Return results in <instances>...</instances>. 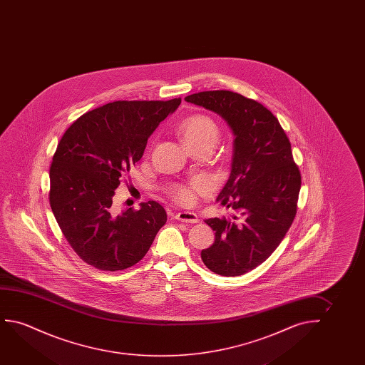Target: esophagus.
<instances>
[{"label": "esophagus", "instance_id": "34e87169", "mask_svg": "<svg viewBox=\"0 0 365 365\" xmlns=\"http://www.w3.org/2000/svg\"><path fill=\"white\" fill-rule=\"evenodd\" d=\"M175 220L185 223H198V217L193 212H180L175 215Z\"/></svg>", "mask_w": 365, "mask_h": 365}]
</instances>
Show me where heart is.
I'll use <instances>...</instances> for the list:
<instances>
[{
  "label": "heart",
  "mask_w": 365,
  "mask_h": 365,
  "mask_svg": "<svg viewBox=\"0 0 365 365\" xmlns=\"http://www.w3.org/2000/svg\"><path fill=\"white\" fill-rule=\"evenodd\" d=\"M178 135L188 150L197 147L213 148L220 140V130L218 125L208 115H195L180 122ZM205 190L207 185L205 182L195 180L188 185H175L170 190V195L180 205H190L195 203V193H205Z\"/></svg>",
  "instance_id": "1"
}]
</instances>
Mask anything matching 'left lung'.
I'll list each match as a JSON object with an SVG mask.
<instances>
[{
  "instance_id": "obj_1",
  "label": "left lung",
  "mask_w": 365,
  "mask_h": 365,
  "mask_svg": "<svg viewBox=\"0 0 365 365\" xmlns=\"http://www.w3.org/2000/svg\"><path fill=\"white\" fill-rule=\"evenodd\" d=\"M185 100L225 118L235 137L230 178L217 198L235 215L205 220L215 240L200 257L215 274H245L269 258L293 223L299 168L279 120L259 102L225 90Z\"/></svg>"
}]
</instances>
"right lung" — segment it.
<instances>
[{"label":"right lung","mask_w":365,"mask_h":365,"mask_svg":"<svg viewBox=\"0 0 365 365\" xmlns=\"http://www.w3.org/2000/svg\"><path fill=\"white\" fill-rule=\"evenodd\" d=\"M180 105L115 101L87 112L62 135L50 168V205L66 240L87 264L107 272L138 263L167 222L155 200L118 213L120 178L142 158L147 140Z\"/></svg>","instance_id":"1"}]
</instances>
